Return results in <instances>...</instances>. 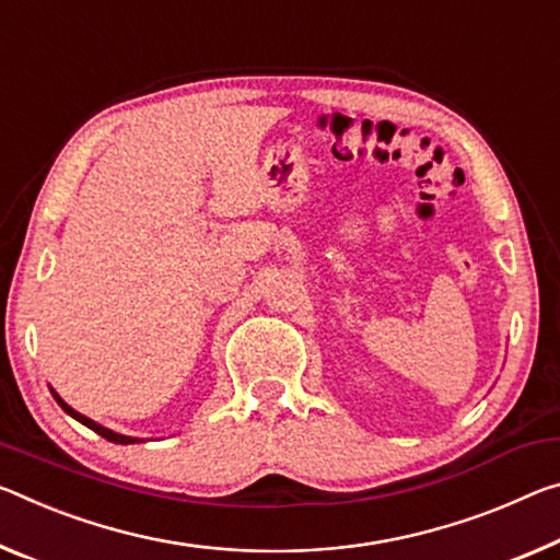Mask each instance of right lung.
I'll use <instances>...</instances> for the list:
<instances>
[{"label":"right lung","mask_w":560,"mask_h":560,"mask_svg":"<svg viewBox=\"0 0 560 560\" xmlns=\"http://www.w3.org/2000/svg\"><path fill=\"white\" fill-rule=\"evenodd\" d=\"M51 396H55V398H57V404H59L61 408H65V413H69V416H72V419H77L79 423H84V425H86V429H92L94 433H100V436H102V439H106V441H112V443H124V446H129V443H139V439L124 436V433H117V431H112V429H104V425H102V423H96V421H92V419H86V416H84V413H79V411H74V408H72V406H69V404H65V401H61V398H59V394H57V392H51Z\"/></svg>","instance_id":"add662e5"}]
</instances>
